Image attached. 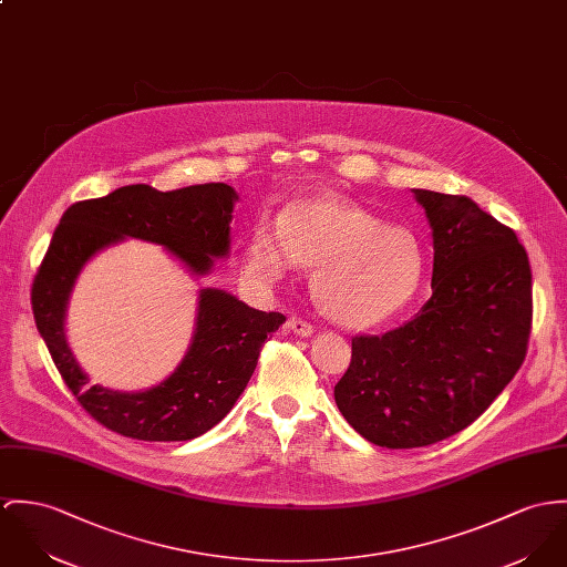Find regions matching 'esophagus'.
Here are the masks:
<instances>
[{
	"mask_svg": "<svg viewBox=\"0 0 567 567\" xmlns=\"http://www.w3.org/2000/svg\"><path fill=\"white\" fill-rule=\"evenodd\" d=\"M286 331L288 333H295V336H301V338H308L313 333V327L309 324L308 320H303V318H299V316H292V318H288V322H286Z\"/></svg>",
	"mask_w": 567,
	"mask_h": 567,
	"instance_id": "esophagus-1",
	"label": "esophagus"
}]
</instances>
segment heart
I'll list each match as a JSON object with an SVG mask.
<instances>
[{
    "label": "heart",
    "instance_id": "1",
    "mask_svg": "<svg viewBox=\"0 0 567 567\" xmlns=\"http://www.w3.org/2000/svg\"><path fill=\"white\" fill-rule=\"evenodd\" d=\"M245 270L261 286L284 279L295 261L311 266V295L331 320L377 327L412 303L424 254L408 227L338 195L290 202L279 225H258L245 247Z\"/></svg>",
    "mask_w": 567,
    "mask_h": 567
}]
</instances>
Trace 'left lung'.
<instances>
[{"mask_svg":"<svg viewBox=\"0 0 567 567\" xmlns=\"http://www.w3.org/2000/svg\"><path fill=\"white\" fill-rule=\"evenodd\" d=\"M433 229L431 299L383 336H355L333 396L385 449L442 442L485 412L519 370L533 320L530 266L514 229L464 195L413 190Z\"/></svg>","mask_w":567,"mask_h":567,"instance_id":"obj_1","label":"left lung"}]
</instances>
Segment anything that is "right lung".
<instances>
[{"label": "right lung", "mask_w": 567, "mask_h": 567, "mask_svg": "<svg viewBox=\"0 0 567 567\" xmlns=\"http://www.w3.org/2000/svg\"><path fill=\"white\" fill-rule=\"evenodd\" d=\"M236 202L238 195L227 184L171 193L134 184L102 199L78 202L62 214L32 284V311L64 383L110 431L145 442H186L204 435L231 412L258 365L264 342L286 316L249 308L225 290L204 288L193 342L173 374L145 392H118L91 385L64 336L66 306L80 270L105 247L138 238L164 247L193 275H207L214 258L229 254Z\"/></svg>", "instance_id": "add662e5"}]
</instances>
